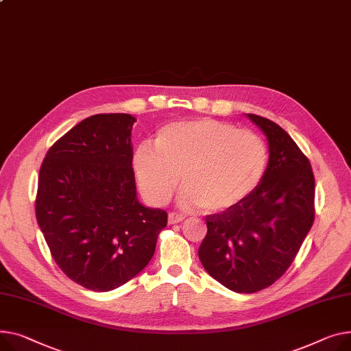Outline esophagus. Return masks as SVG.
Instances as JSON below:
<instances>
[{"label":"esophagus","instance_id":"obj_1","mask_svg":"<svg viewBox=\"0 0 351 351\" xmlns=\"http://www.w3.org/2000/svg\"><path fill=\"white\" fill-rule=\"evenodd\" d=\"M184 220V215L182 213H176V212H171L169 216H168V221L169 224H176V223H180Z\"/></svg>","mask_w":351,"mask_h":351}]
</instances>
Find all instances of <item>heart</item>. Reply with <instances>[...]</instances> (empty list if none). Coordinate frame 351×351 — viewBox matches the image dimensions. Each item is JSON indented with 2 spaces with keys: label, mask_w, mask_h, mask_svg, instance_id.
<instances>
[{
  "label": "heart",
  "mask_w": 351,
  "mask_h": 351,
  "mask_svg": "<svg viewBox=\"0 0 351 351\" xmlns=\"http://www.w3.org/2000/svg\"><path fill=\"white\" fill-rule=\"evenodd\" d=\"M139 189L154 204H165L180 180L182 203L224 212L247 199L268 168L264 138L234 124L202 119L162 127L155 147L139 145L132 156Z\"/></svg>",
  "instance_id": "1"
}]
</instances>
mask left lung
Instances as JSON below:
<instances>
[{"label": "left lung", "instance_id": "1", "mask_svg": "<svg viewBox=\"0 0 351 351\" xmlns=\"http://www.w3.org/2000/svg\"><path fill=\"white\" fill-rule=\"evenodd\" d=\"M250 120L267 135L269 160L247 199L206 216L199 258L226 288L254 293L271 287L293 263L315 220V176L289 134L261 115Z\"/></svg>", "mask_w": 351, "mask_h": 351}]
</instances>
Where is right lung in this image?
I'll return each mask as SVG.
<instances>
[{
	"label": "right lung",
	"instance_id": "right-lung-1",
	"mask_svg": "<svg viewBox=\"0 0 351 351\" xmlns=\"http://www.w3.org/2000/svg\"><path fill=\"white\" fill-rule=\"evenodd\" d=\"M130 114H96L49 148L35 213L59 268L76 284L107 292L141 272L168 213L136 199Z\"/></svg>",
	"mask_w": 351,
	"mask_h": 351
}]
</instances>
